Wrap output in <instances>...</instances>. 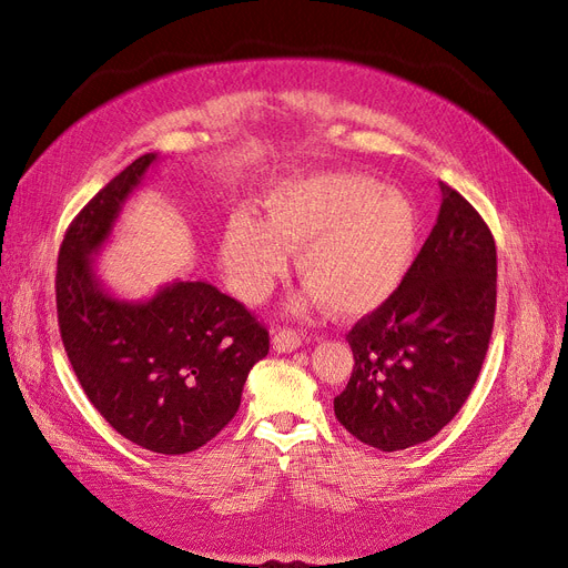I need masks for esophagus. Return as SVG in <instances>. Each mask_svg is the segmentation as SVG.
<instances>
[{
  "label": "esophagus",
  "mask_w": 568,
  "mask_h": 568,
  "mask_svg": "<svg viewBox=\"0 0 568 568\" xmlns=\"http://www.w3.org/2000/svg\"><path fill=\"white\" fill-rule=\"evenodd\" d=\"M302 345V333L297 328L283 326L273 333V347L281 353H293Z\"/></svg>",
  "instance_id": "obj_1"
}]
</instances>
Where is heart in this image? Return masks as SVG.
I'll use <instances>...</instances> for the list:
<instances>
[{
    "instance_id": "1",
    "label": "heart",
    "mask_w": 568,
    "mask_h": 568,
    "mask_svg": "<svg viewBox=\"0 0 568 568\" xmlns=\"http://www.w3.org/2000/svg\"><path fill=\"white\" fill-rule=\"evenodd\" d=\"M266 221L235 213L221 256L237 295H264L297 250L302 283L333 314L357 316L396 293L410 266L417 217L410 201L365 174H312L273 186Z\"/></svg>"
}]
</instances>
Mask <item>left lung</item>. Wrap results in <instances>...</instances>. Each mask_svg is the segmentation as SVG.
<instances>
[{
    "mask_svg": "<svg viewBox=\"0 0 568 568\" xmlns=\"http://www.w3.org/2000/svg\"><path fill=\"white\" fill-rule=\"evenodd\" d=\"M497 312V244L485 217L444 186L439 217L396 293L345 333L355 367L333 400L362 444L429 442L468 400Z\"/></svg>",
    "mask_w": 568,
    "mask_h": 568,
    "instance_id": "left-lung-1",
    "label": "left lung"
}]
</instances>
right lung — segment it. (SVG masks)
<instances>
[{
  "label": "right lung",
  "instance_id": "add662e5",
  "mask_svg": "<svg viewBox=\"0 0 568 568\" xmlns=\"http://www.w3.org/2000/svg\"><path fill=\"white\" fill-rule=\"evenodd\" d=\"M153 153L112 178L69 223L57 256V324L93 408L124 439L163 456L209 444L235 417L268 328L215 285L174 283L129 304L100 290L91 254L105 242Z\"/></svg>",
  "mask_w": 568,
  "mask_h": 568
}]
</instances>
